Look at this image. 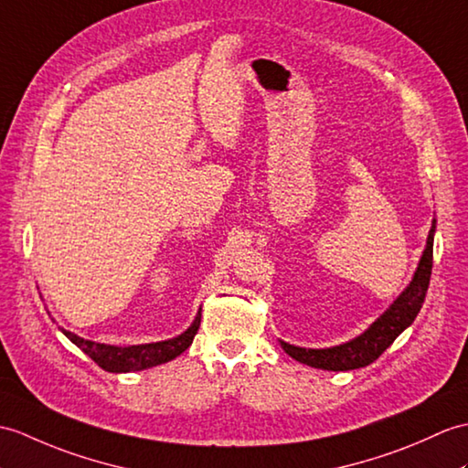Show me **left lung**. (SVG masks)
I'll return each mask as SVG.
<instances>
[{"label": "left lung", "mask_w": 468, "mask_h": 468, "mask_svg": "<svg viewBox=\"0 0 468 468\" xmlns=\"http://www.w3.org/2000/svg\"><path fill=\"white\" fill-rule=\"evenodd\" d=\"M434 229H437V223L432 219V227L427 237V247L422 251L415 277H412L409 287L400 292L393 305L363 335L355 336L349 343L329 346V349H303V346L279 341L283 351L295 358V361L314 368H323V371H353V368H361L377 361L393 345L397 336L407 327H410V323L415 321L422 303H425L432 269Z\"/></svg>", "instance_id": "8db88e82"}]
</instances>
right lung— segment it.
Segmentation results:
<instances>
[{"label":"right lung","mask_w":468,"mask_h":468,"mask_svg":"<svg viewBox=\"0 0 468 468\" xmlns=\"http://www.w3.org/2000/svg\"><path fill=\"white\" fill-rule=\"evenodd\" d=\"M199 324H201V311L191 323V327L185 333H181L179 336H176V339L147 343V345H129V346H115V345L87 341L83 336H78L75 333L65 331V329H61V333L68 336L73 345H78L87 356L93 358L103 371L132 373V371H144V368L167 363L171 358L179 356L185 349H189V345L193 343V336L199 331Z\"/></svg>","instance_id":"1"}]
</instances>
